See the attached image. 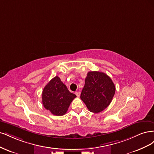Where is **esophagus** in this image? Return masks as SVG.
I'll list each match as a JSON object with an SVG mask.
<instances>
[{
  "label": "esophagus",
  "mask_w": 154,
  "mask_h": 154,
  "mask_svg": "<svg viewBox=\"0 0 154 154\" xmlns=\"http://www.w3.org/2000/svg\"><path fill=\"white\" fill-rule=\"evenodd\" d=\"M75 95H77V97H80V95H81V93H80V92H79V91H76V92H75Z\"/></svg>",
  "instance_id": "esophagus-1"
}]
</instances>
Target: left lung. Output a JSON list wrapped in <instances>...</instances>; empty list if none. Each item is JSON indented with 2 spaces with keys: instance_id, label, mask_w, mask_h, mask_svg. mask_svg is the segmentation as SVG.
I'll return each instance as SVG.
<instances>
[{
  "instance_id": "1",
  "label": "left lung",
  "mask_w": 154,
  "mask_h": 154,
  "mask_svg": "<svg viewBox=\"0 0 154 154\" xmlns=\"http://www.w3.org/2000/svg\"><path fill=\"white\" fill-rule=\"evenodd\" d=\"M116 88L107 74L100 72H89L81 94V99L89 111L100 112L111 103Z\"/></svg>"
}]
</instances>
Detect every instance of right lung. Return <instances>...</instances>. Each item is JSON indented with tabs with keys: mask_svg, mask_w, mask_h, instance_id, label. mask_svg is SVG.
<instances>
[{
	"mask_svg": "<svg viewBox=\"0 0 154 154\" xmlns=\"http://www.w3.org/2000/svg\"><path fill=\"white\" fill-rule=\"evenodd\" d=\"M76 97L70 93L58 76L54 77L43 88L42 103L44 107L56 116L65 115L71 102Z\"/></svg>",
	"mask_w": 154,
	"mask_h": 154,
	"instance_id": "obj_1",
	"label": "right lung"
}]
</instances>
